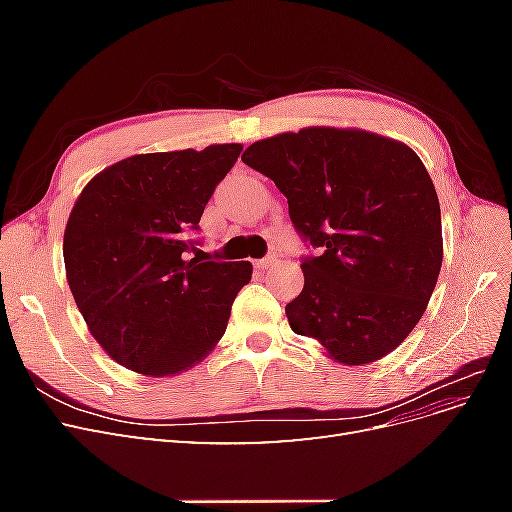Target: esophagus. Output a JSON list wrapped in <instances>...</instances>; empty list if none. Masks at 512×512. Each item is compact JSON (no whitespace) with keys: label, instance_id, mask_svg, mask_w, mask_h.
<instances>
[{"label":"esophagus","instance_id":"1","mask_svg":"<svg viewBox=\"0 0 512 512\" xmlns=\"http://www.w3.org/2000/svg\"><path fill=\"white\" fill-rule=\"evenodd\" d=\"M275 262H277V256H275V254H269V256H265V258L256 260V267L265 271V269H271V267L275 265Z\"/></svg>","mask_w":512,"mask_h":512}]
</instances>
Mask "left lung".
Here are the masks:
<instances>
[{
  "label": "left lung",
  "instance_id": "8db88e82",
  "mask_svg": "<svg viewBox=\"0 0 512 512\" xmlns=\"http://www.w3.org/2000/svg\"><path fill=\"white\" fill-rule=\"evenodd\" d=\"M241 160L288 198L294 230L316 250L286 305L292 331L346 365L393 352L442 267L438 194L416 153L371 132L305 128L258 141Z\"/></svg>",
  "mask_w": 512,
  "mask_h": 512
}]
</instances>
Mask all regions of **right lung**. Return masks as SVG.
Wrapping results in <instances>:
<instances>
[{"instance_id": "obj_1", "label": "right lung", "mask_w": 512, "mask_h": 512, "mask_svg": "<svg viewBox=\"0 0 512 512\" xmlns=\"http://www.w3.org/2000/svg\"><path fill=\"white\" fill-rule=\"evenodd\" d=\"M241 145L132 156L91 179L64 235L68 284L87 327L145 376L192 367L224 335L252 265L200 262L198 222Z\"/></svg>"}]
</instances>
